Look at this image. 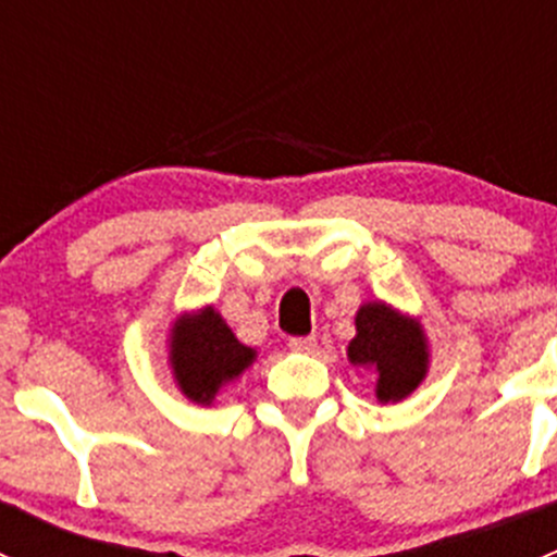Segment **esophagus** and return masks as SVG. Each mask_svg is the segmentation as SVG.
I'll list each match as a JSON object with an SVG mask.
<instances>
[{
  "label": "esophagus",
  "mask_w": 557,
  "mask_h": 557,
  "mask_svg": "<svg viewBox=\"0 0 557 557\" xmlns=\"http://www.w3.org/2000/svg\"><path fill=\"white\" fill-rule=\"evenodd\" d=\"M288 347L294 352H314L318 339L314 336H294V339H288Z\"/></svg>",
  "instance_id": "obj_1"
}]
</instances>
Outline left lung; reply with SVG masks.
I'll use <instances>...</instances> for the list:
<instances>
[{"instance_id": "1", "label": "left lung", "mask_w": 557, "mask_h": 557, "mask_svg": "<svg viewBox=\"0 0 557 557\" xmlns=\"http://www.w3.org/2000/svg\"><path fill=\"white\" fill-rule=\"evenodd\" d=\"M347 361L374 372L380 404H398L418 391L429 374L431 352L423 323L385 301H367L356 312V336Z\"/></svg>"}]
</instances>
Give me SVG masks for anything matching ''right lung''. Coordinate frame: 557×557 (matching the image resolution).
<instances>
[{
    "instance_id": "1",
    "label": "right lung",
    "mask_w": 557,
    "mask_h": 557,
    "mask_svg": "<svg viewBox=\"0 0 557 557\" xmlns=\"http://www.w3.org/2000/svg\"><path fill=\"white\" fill-rule=\"evenodd\" d=\"M166 350L174 385L201 407H212L218 393L243 377L258 358L256 347L243 345L212 305L180 312L166 334Z\"/></svg>"
}]
</instances>
